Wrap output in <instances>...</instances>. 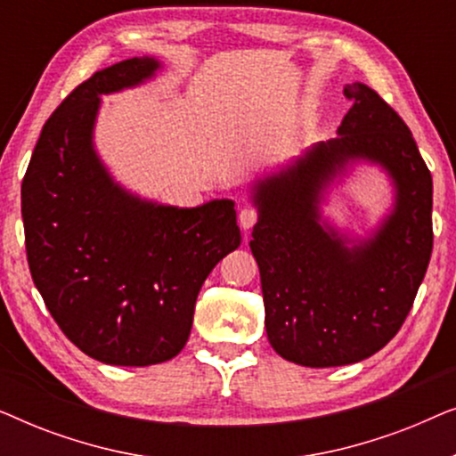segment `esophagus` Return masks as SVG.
I'll return each instance as SVG.
<instances>
[{"instance_id": "1", "label": "esophagus", "mask_w": 456, "mask_h": 456, "mask_svg": "<svg viewBox=\"0 0 456 456\" xmlns=\"http://www.w3.org/2000/svg\"><path fill=\"white\" fill-rule=\"evenodd\" d=\"M259 220V211L253 208H242L239 214V222L242 230H251L255 226V222Z\"/></svg>"}]
</instances>
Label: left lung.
I'll return each mask as SVG.
<instances>
[{"label": "left lung", "mask_w": 456, "mask_h": 456, "mask_svg": "<svg viewBox=\"0 0 456 456\" xmlns=\"http://www.w3.org/2000/svg\"><path fill=\"white\" fill-rule=\"evenodd\" d=\"M351 110L338 139L311 147L286 170L253 184L259 220L253 257L265 330L280 357L338 367L371 357L395 338L432 257V174L403 118L367 85L345 86ZM382 165L395 208L370 240H348L321 224L319 203L348 160Z\"/></svg>", "instance_id": "left-lung-1"}]
</instances>
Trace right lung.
I'll use <instances>...</instances> for the list:
<instances>
[{
	"instance_id": "obj_1",
	"label": "right lung",
	"mask_w": 456,
	"mask_h": 456,
	"mask_svg": "<svg viewBox=\"0 0 456 456\" xmlns=\"http://www.w3.org/2000/svg\"><path fill=\"white\" fill-rule=\"evenodd\" d=\"M155 58L93 74L49 116L22 178L30 276L68 340L108 365L145 367L189 340L205 278L240 245L234 203L178 209L130 195L93 147L102 95L151 78Z\"/></svg>"
}]
</instances>
